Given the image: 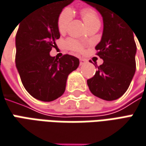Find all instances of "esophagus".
Here are the masks:
<instances>
[{"mask_svg":"<svg viewBox=\"0 0 146 146\" xmlns=\"http://www.w3.org/2000/svg\"><path fill=\"white\" fill-rule=\"evenodd\" d=\"M86 63V60H83V59H80V65H83Z\"/></svg>","mask_w":146,"mask_h":146,"instance_id":"1","label":"esophagus"}]
</instances>
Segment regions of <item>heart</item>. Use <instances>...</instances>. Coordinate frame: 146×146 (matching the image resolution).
Here are the masks:
<instances>
[{
  "mask_svg": "<svg viewBox=\"0 0 146 146\" xmlns=\"http://www.w3.org/2000/svg\"><path fill=\"white\" fill-rule=\"evenodd\" d=\"M81 15L82 17L84 22L86 24V26L91 28L94 25L100 24V19H99L98 14L93 8L91 7H85L81 10ZM73 19V13L70 9H64L61 11L60 15L58 17V29L60 33H63L66 32L68 29V24L71 22ZM67 46L68 47L75 51H81L82 50V46L78 41L75 40H68L67 41Z\"/></svg>",
  "mask_w": 146,
  "mask_h": 146,
  "instance_id": "1",
  "label": "heart"
}]
</instances>
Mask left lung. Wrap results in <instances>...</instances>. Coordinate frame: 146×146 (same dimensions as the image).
I'll list each match as a JSON object with an SVG mask.
<instances>
[{"label": "left lung", "mask_w": 146, "mask_h": 146, "mask_svg": "<svg viewBox=\"0 0 146 146\" xmlns=\"http://www.w3.org/2000/svg\"><path fill=\"white\" fill-rule=\"evenodd\" d=\"M80 1L98 10L104 23L101 40L96 46V54L104 62L94 77L87 80V85L99 98L108 101L117 100L127 92L136 72L134 32L113 9L110 0Z\"/></svg>", "instance_id": "obj_1"}]
</instances>
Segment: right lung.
Returning a JSON list of instances; mask_svg holds the SVG:
<instances>
[{"mask_svg": "<svg viewBox=\"0 0 146 146\" xmlns=\"http://www.w3.org/2000/svg\"><path fill=\"white\" fill-rule=\"evenodd\" d=\"M74 0H44L19 25L15 37V64L26 91L36 100L50 102L60 97L68 76L76 70L79 60L64 54L50 56L60 38L58 17Z\"/></svg>", "mask_w": 146, "mask_h": 146, "instance_id": "right-lung-1", "label": "right lung"}]
</instances>
